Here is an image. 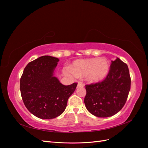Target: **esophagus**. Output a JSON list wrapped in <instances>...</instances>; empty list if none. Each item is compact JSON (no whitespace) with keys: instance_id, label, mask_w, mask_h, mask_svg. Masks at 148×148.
Returning a JSON list of instances; mask_svg holds the SVG:
<instances>
[{"instance_id":"34e87169","label":"esophagus","mask_w":148,"mask_h":148,"mask_svg":"<svg viewBox=\"0 0 148 148\" xmlns=\"http://www.w3.org/2000/svg\"><path fill=\"white\" fill-rule=\"evenodd\" d=\"M84 86V85L81 83V82H79L78 83V85H77V87L79 88V87H83Z\"/></svg>"}]
</instances>
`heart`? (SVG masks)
I'll return each instance as SVG.
<instances>
[{"label": "heart", "mask_w": 148, "mask_h": 148, "mask_svg": "<svg viewBox=\"0 0 148 148\" xmlns=\"http://www.w3.org/2000/svg\"><path fill=\"white\" fill-rule=\"evenodd\" d=\"M109 70V62L104 58H92L76 60L72 69H68L66 75L73 77H87L90 82H97L102 79Z\"/></svg>", "instance_id": "1"}]
</instances>
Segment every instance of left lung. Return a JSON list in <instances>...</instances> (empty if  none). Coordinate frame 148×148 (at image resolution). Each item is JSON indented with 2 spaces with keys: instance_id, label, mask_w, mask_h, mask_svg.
<instances>
[{
  "instance_id": "8db88e82",
  "label": "left lung",
  "mask_w": 148,
  "mask_h": 148,
  "mask_svg": "<svg viewBox=\"0 0 148 148\" xmlns=\"http://www.w3.org/2000/svg\"><path fill=\"white\" fill-rule=\"evenodd\" d=\"M130 86L128 67L117 58L112 62L109 73L104 80L85 85V106L89 112L96 117H111L123 108Z\"/></svg>"
}]
</instances>
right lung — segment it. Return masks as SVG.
Segmentation results:
<instances>
[{
	"label": "right lung",
	"instance_id": "obj_1",
	"mask_svg": "<svg viewBox=\"0 0 148 148\" xmlns=\"http://www.w3.org/2000/svg\"><path fill=\"white\" fill-rule=\"evenodd\" d=\"M59 60L44 56L26 66L20 78V92L24 104L39 119H51L65 110L69 97L78 83L65 86L53 77Z\"/></svg>",
	"mask_w": 148,
	"mask_h": 148
}]
</instances>
